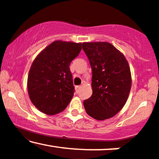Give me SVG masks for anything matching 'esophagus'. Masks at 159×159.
<instances>
[{
  "mask_svg": "<svg viewBox=\"0 0 159 159\" xmlns=\"http://www.w3.org/2000/svg\"><path fill=\"white\" fill-rule=\"evenodd\" d=\"M80 86H76L75 87V90H76V93H78V90H79V89H80Z\"/></svg>",
  "mask_w": 159,
  "mask_h": 159,
  "instance_id": "esophagus-1",
  "label": "esophagus"
}]
</instances>
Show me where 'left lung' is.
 <instances>
[{
  "mask_svg": "<svg viewBox=\"0 0 159 159\" xmlns=\"http://www.w3.org/2000/svg\"><path fill=\"white\" fill-rule=\"evenodd\" d=\"M82 48L93 75V94L84 102L86 112L96 120L109 119L123 108L129 97L132 86L129 63L109 43H84Z\"/></svg>",
  "mask_w": 159,
  "mask_h": 159,
  "instance_id": "8db88e82",
  "label": "left lung"
}]
</instances>
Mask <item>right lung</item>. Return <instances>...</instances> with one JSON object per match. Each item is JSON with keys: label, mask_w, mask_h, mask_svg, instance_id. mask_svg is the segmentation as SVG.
Listing matches in <instances>:
<instances>
[{"label": "right lung", "mask_w": 159, "mask_h": 159, "mask_svg": "<svg viewBox=\"0 0 159 159\" xmlns=\"http://www.w3.org/2000/svg\"><path fill=\"white\" fill-rule=\"evenodd\" d=\"M81 50V43L57 40L33 62L27 90L32 103L45 114L63 111L73 97L75 87L69 65Z\"/></svg>", "instance_id": "add662e5"}]
</instances>
